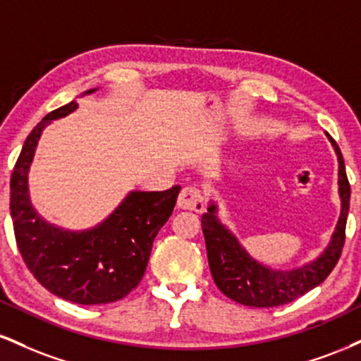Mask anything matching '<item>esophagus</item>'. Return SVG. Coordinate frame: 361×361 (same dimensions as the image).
<instances>
[{
  "label": "esophagus",
  "mask_w": 361,
  "mask_h": 361,
  "mask_svg": "<svg viewBox=\"0 0 361 361\" xmlns=\"http://www.w3.org/2000/svg\"><path fill=\"white\" fill-rule=\"evenodd\" d=\"M178 207L185 210H193V212H202L205 207V198L202 190L197 186H185L178 197Z\"/></svg>",
  "instance_id": "1"
}]
</instances>
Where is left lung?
<instances>
[{
  "mask_svg": "<svg viewBox=\"0 0 361 361\" xmlns=\"http://www.w3.org/2000/svg\"><path fill=\"white\" fill-rule=\"evenodd\" d=\"M339 161V195H341V217L336 233L327 250L307 267L292 271H275L256 263L239 246L235 238L215 219V205L202 215L209 267L219 290L229 299L250 307H276L288 304L307 293L327 279L336 267L346 239V219L350 210V181L346 176L345 159L336 140L331 139Z\"/></svg>",
  "mask_w": 361,
  "mask_h": 361,
  "instance_id": "left-lung-1",
  "label": "left lung"
}]
</instances>
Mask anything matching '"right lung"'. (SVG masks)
Wrapping results in <instances>:
<instances>
[{
  "instance_id": "right-lung-1",
  "label": "right lung",
  "mask_w": 361,
  "mask_h": 361,
  "mask_svg": "<svg viewBox=\"0 0 361 361\" xmlns=\"http://www.w3.org/2000/svg\"><path fill=\"white\" fill-rule=\"evenodd\" d=\"M76 109L78 103L71 102L52 110L25 140L11 173L10 212L20 255L44 288L81 305L109 304L140 283L152 243L173 214L181 186L130 193L110 219L88 233L45 224L28 200V166L44 127Z\"/></svg>"
}]
</instances>
